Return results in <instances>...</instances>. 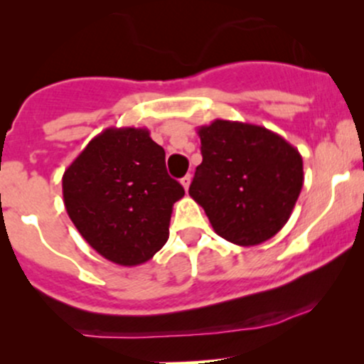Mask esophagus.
I'll list each match as a JSON object with an SVG mask.
<instances>
[{"label": "esophagus", "instance_id": "34e87169", "mask_svg": "<svg viewBox=\"0 0 364 364\" xmlns=\"http://www.w3.org/2000/svg\"><path fill=\"white\" fill-rule=\"evenodd\" d=\"M191 181H193V177H191V175H186V177L182 178V186H183V189H189V186H191Z\"/></svg>", "mask_w": 364, "mask_h": 364}]
</instances>
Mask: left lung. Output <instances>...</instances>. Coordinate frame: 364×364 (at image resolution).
I'll return each instance as SVG.
<instances>
[{
	"label": "left lung",
	"instance_id": "1",
	"mask_svg": "<svg viewBox=\"0 0 364 364\" xmlns=\"http://www.w3.org/2000/svg\"><path fill=\"white\" fill-rule=\"evenodd\" d=\"M203 163L189 196L220 237L258 246L291 218L304 182L303 158L261 125L215 120L198 129Z\"/></svg>",
	"mask_w": 364,
	"mask_h": 364
}]
</instances>
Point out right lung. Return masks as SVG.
<instances>
[{
	"mask_svg": "<svg viewBox=\"0 0 364 364\" xmlns=\"http://www.w3.org/2000/svg\"><path fill=\"white\" fill-rule=\"evenodd\" d=\"M63 203L85 242L103 258L137 267L168 240L183 187L148 129L109 127L89 141L63 173Z\"/></svg>",
	"mask_w": 364,
	"mask_h": 364,
	"instance_id": "1",
	"label": "right lung"
}]
</instances>
